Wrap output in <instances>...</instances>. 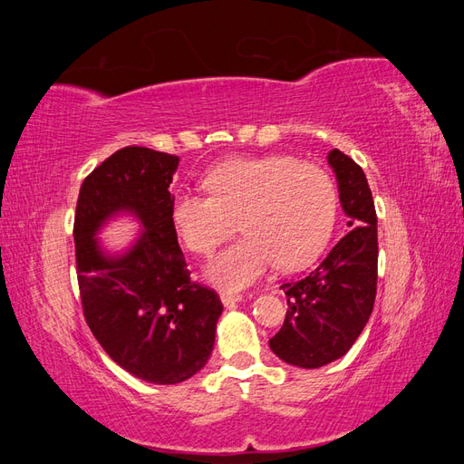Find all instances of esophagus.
Segmentation results:
<instances>
[{
    "label": "esophagus",
    "mask_w": 464,
    "mask_h": 464,
    "mask_svg": "<svg viewBox=\"0 0 464 464\" xmlns=\"http://www.w3.org/2000/svg\"><path fill=\"white\" fill-rule=\"evenodd\" d=\"M220 300L224 305H232L236 302H242L244 300V294H237V292H230V290H222L220 292Z\"/></svg>",
    "instance_id": "esophagus-1"
}]
</instances>
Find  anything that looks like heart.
Masks as SVG:
<instances>
[{"instance_id":"heart-1","label":"heart","mask_w":464,"mask_h":464,"mask_svg":"<svg viewBox=\"0 0 464 464\" xmlns=\"http://www.w3.org/2000/svg\"><path fill=\"white\" fill-rule=\"evenodd\" d=\"M203 184L208 195H176L170 220L179 242L198 256L213 254L240 222L246 236L207 269L222 288L251 286L273 265L300 269L329 240L339 195L333 178L315 164L288 154L237 157L215 166Z\"/></svg>"}]
</instances>
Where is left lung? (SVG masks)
<instances>
[{"label":"left lung","instance_id":"obj_1","mask_svg":"<svg viewBox=\"0 0 464 464\" xmlns=\"http://www.w3.org/2000/svg\"><path fill=\"white\" fill-rule=\"evenodd\" d=\"M327 160L350 230L314 271L283 285L288 310L269 341L280 360L307 370L348 353L366 327L377 290V215L366 174L339 149Z\"/></svg>","mask_w":464,"mask_h":464}]
</instances>
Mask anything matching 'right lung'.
Instances as JSON below:
<instances>
[{
    "label": "right lung",
    "instance_id": "1",
    "mask_svg": "<svg viewBox=\"0 0 464 464\" xmlns=\"http://www.w3.org/2000/svg\"><path fill=\"white\" fill-rule=\"evenodd\" d=\"M179 159L123 147L85 178L75 208L81 305L94 339L118 366L149 383H181L213 353L222 302L193 283L170 220ZM125 209L146 232L121 258H106L93 236Z\"/></svg>",
    "mask_w": 464,
    "mask_h": 464
}]
</instances>
